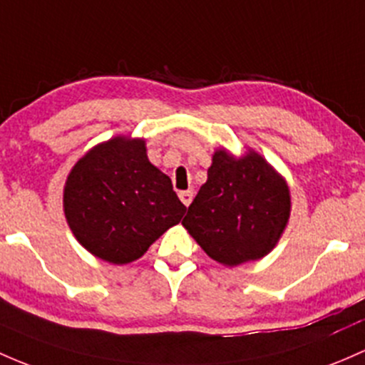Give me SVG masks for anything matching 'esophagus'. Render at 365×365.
I'll return each mask as SVG.
<instances>
[{"instance_id": "1", "label": "esophagus", "mask_w": 365, "mask_h": 365, "mask_svg": "<svg viewBox=\"0 0 365 365\" xmlns=\"http://www.w3.org/2000/svg\"><path fill=\"white\" fill-rule=\"evenodd\" d=\"M178 195H180V199H182V202L185 206H189L190 202H192V197H194L192 190H182V192H180Z\"/></svg>"}]
</instances>
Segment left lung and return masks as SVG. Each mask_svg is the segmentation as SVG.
I'll use <instances>...</instances> for the list:
<instances>
[{
  "mask_svg": "<svg viewBox=\"0 0 365 365\" xmlns=\"http://www.w3.org/2000/svg\"><path fill=\"white\" fill-rule=\"evenodd\" d=\"M289 215V187L259 153L234 159L217 150L182 224L213 260L232 267L266 255Z\"/></svg>",
  "mask_w": 365,
  "mask_h": 365,
  "instance_id": "left-lung-1",
  "label": "left lung"
}]
</instances>
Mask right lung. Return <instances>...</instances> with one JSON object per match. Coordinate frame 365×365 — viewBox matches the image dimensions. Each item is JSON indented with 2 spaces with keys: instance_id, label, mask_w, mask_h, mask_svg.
<instances>
[{
  "instance_id": "obj_1",
  "label": "right lung",
  "mask_w": 365,
  "mask_h": 365,
  "mask_svg": "<svg viewBox=\"0 0 365 365\" xmlns=\"http://www.w3.org/2000/svg\"><path fill=\"white\" fill-rule=\"evenodd\" d=\"M170 176L147 157L143 140L113 138L75 164L64 213L76 240L112 264L140 259L185 213Z\"/></svg>"
}]
</instances>
